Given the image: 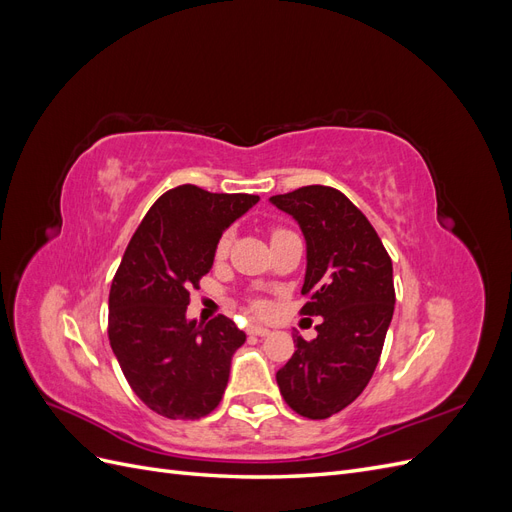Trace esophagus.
Instances as JSON below:
<instances>
[{"instance_id":"1","label":"esophagus","mask_w":512,"mask_h":512,"mask_svg":"<svg viewBox=\"0 0 512 512\" xmlns=\"http://www.w3.org/2000/svg\"><path fill=\"white\" fill-rule=\"evenodd\" d=\"M247 333H250V335H258V337H265V335H269L271 331H269L267 327H260V324H252V327L247 329Z\"/></svg>"}]
</instances>
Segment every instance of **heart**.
Returning a JSON list of instances; mask_svg holds the SVG:
<instances>
[{"instance_id":"heart-1","label":"heart","mask_w":512,"mask_h":512,"mask_svg":"<svg viewBox=\"0 0 512 512\" xmlns=\"http://www.w3.org/2000/svg\"><path fill=\"white\" fill-rule=\"evenodd\" d=\"M277 232H280V230H277ZM228 245H230V235L226 232V235H222V239L218 241V247H215V256L224 258L226 252H228ZM256 307H260V303H256Z\"/></svg>"}]
</instances>
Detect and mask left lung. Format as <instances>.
<instances>
[{
    "label": "left lung",
    "mask_w": 512,
    "mask_h": 512,
    "mask_svg": "<svg viewBox=\"0 0 512 512\" xmlns=\"http://www.w3.org/2000/svg\"><path fill=\"white\" fill-rule=\"evenodd\" d=\"M269 200L305 237L301 314L322 316L316 339H294L297 350L277 371V386L297 414L329 418L374 376L395 309L393 262L374 226L339 190L305 185Z\"/></svg>",
    "instance_id": "left-lung-1"
}]
</instances>
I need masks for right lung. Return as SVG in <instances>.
Listing matches in <instances>:
<instances>
[{
  "instance_id": "right-lung-1",
  "label": "right lung",
  "mask_w": 512,
  "mask_h": 512,
  "mask_svg": "<svg viewBox=\"0 0 512 512\" xmlns=\"http://www.w3.org/2000/svg\"><path fill=\"white\" fill-rule=\"evenodd\" d=\"M260 200L179 185L151 205L108 294V339L136 397L166 418L218 408L245 333L226 316L188 318L190 288L211 271L222 232Z\"/></svg>"
}]
</instances>
